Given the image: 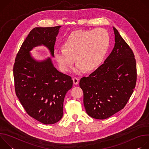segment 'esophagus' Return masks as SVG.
<instances>
[{
	"mask_svg": "<svg viewBox=\"0 0 149 149\" xmlns=\"http://www.w3.org/2000/svg\"><path fill=\"white\" fill-rule=\"evenodd\" d=\"M72 80H73V83L75 85H77L78 84V82H79V79L77 78V77H74Z\"/></svg>",
	"mask_w": 149,
	"mask_h": 149,
	"instance_id": "esophagus-1",
	"label": "esophagus"
}]
</instances>
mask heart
<instances>
[{"label":"heart","instance_id":"b5f03b06","mask_svg":"<svg viewBox=\"0 0 149 149\" xmlns=\"http://www.w3.org/2000/svg\"><path fill=\"white\" fill-rule=\"evenodd\" d=\"M110 44V36L102 28L78 30L63 40V48L54 50V56L62 71L67 72L77 62L75 72L91 71L103 61Z\"/></svg>","mask_w":149,"mask_h":149}]
</instances>
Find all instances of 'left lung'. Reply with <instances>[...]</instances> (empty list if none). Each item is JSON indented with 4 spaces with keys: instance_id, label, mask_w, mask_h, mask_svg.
Wrapping results in <instances>:
<instances>
[{
    "instance_id": "8db88e82",
    "label": "left lung",
    "mask_w": 149,
    "mask_h": 149,
    "mask_svg": "<svg viewBox=\"0 0 149 149\" xmlns=\"http://www.w3.org/2000/svg\"><path fill=\"white\" fill-rule=\"evenodd\" d=\"M113 29L115 45L112 52L103 64L79 81L84 107L95 119H106L124 109L136 87L134 53L118 31L114 27Z\"/></svg>"
}]
</instances>
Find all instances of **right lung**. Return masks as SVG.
Instances as JSON below:
<instances>
[{"label":"right lung","instance_id":"add662e5","mask_svg":"<svg viewBox=\"0 0 149 149\" xmlns=\"http://www.w3.org/2000/svg\"><path fill=\"white\" fill-rule=\"evenodd\" d=\"M60 27L33 28L18 51L13 65L16 96L29 116L45 124H55L62 118L63 100L73 81L58 71L50 58L38 61L30 51L43 45L54 56Z\"/></svg>","mask_w":149,"mask_h":149}]
</instances>
